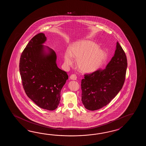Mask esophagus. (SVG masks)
I'll return each instance as SVG.
<instances>
[{"mask_svg": "<svg viewBox=\"0 0 146 146\" xmlns=\"http://www.w3.org/2000/svg\"><path fill=\"white\" fill-rule=\"evenodd\" d=\"M77 76L75 74H72V75L70 76V79L71 80H77Z\"/></svg>", "mask_w": 146, "mask_h": 146, "instance_id": "1", "label": "esophagus"}]
</instances>
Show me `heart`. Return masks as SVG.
<instances>
[{"label":"heart","instance_id":"obj_1","mask_svg":"<svg viewBox=\"0 0 146 146\" xmlns=\"http://www.w3.org/2000/svg\"><path fill=\"white\" fill-rule=\"evenodd\" d=\"M73 58L77 59V67L79 70L89 73L101 68L107 59V53L93 41L82 40L75 44L69 52L66 53V63L72 65Z\"/></svg>","mask_w":146,"mask_h":146}]
</instances>
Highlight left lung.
I'll use <instances>...</instances> for the list:
<instances>
[{"mask_svg":"<svg viewBox=\"0 0 146 146\" xmlns=\"http://www.w3.org/2000/svg\"><path fill=\"white\" fill-rule=\"evenodd\" d=\"M127 67L126 54L118 42L114 55L104 69L84 74L81 101L85 108L95 111L108 104L124 85Z\"/></svg>","mask_w":146,"mask_h":146,"instance_id":"left-lung-1","label":"left lung"}]
</instances>
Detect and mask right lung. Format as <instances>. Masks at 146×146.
I'll list each match as a JSON object with an SVG mask.
<instances>
[{
	"label": "right lung",
	"mask_w": 146,
	"mask_h": 146,
	"mask_svg": "<svg viewBox=\"0 0 146 146\" xmlns=\"http://www.w3.org/2000/svg\"><path fill=\"white\" fill-rule=\"evenodd\" d=\"M46 40L42 33L30 40L21 55L19 70L27 96L40 108L53 111L68 76L57 67L55 52L42 45Z\"/></svg>",
	"instance_id": "right-lung-1"
}]
</instances>
